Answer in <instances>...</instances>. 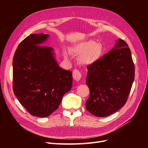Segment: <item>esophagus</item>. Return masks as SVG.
Listing matches in <instances>:
<instances>
[{"label": "esophagus", "instance_id": "obj_1", "mask_svg": "<svg viewBox=\"0 0 148 148\" xmlns=\"http://www.w3.org/2000/svg\"><path fill=\"white\" fill-rule=\"evenodd\" d=\"M73 77L76 82H78L82 78V74L78 70H74L73 71Z\"/></svg>", "mask_w": 148, "mask_h": 148}]
</instances>
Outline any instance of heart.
I'll return each mask as SVG.
<instances>
[{"label":"heart","mask_w":148,"mask_h":148,"mask_svg":"<svg viewBox=\"0 0 148 148\" xmlns=\"http://www.w3.org/2000/svg\"><path fill=\"white\" fill-rule=\"evenodd\" d=\"M71 52L74 54L79 55V61L84 65H92L100 59L103 52V46L99 42H96L92 40H88L78 43L71 48ZM68 57L69 53H65Z\"/></svg>","instance_id":"b5f03b06"}]
</instances>
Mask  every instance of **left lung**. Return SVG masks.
Returning a JSON list of instances; mask_svg holds the SVG:
<instances>
[{
  "instance_id": "1",
  "label": "left lung",
  "mask_w": 148,
  "mask_h": 148,
  "mask_svg": "<svg viewBox=\"0 0 148 148\" xmlns=\"http://www.w3.org/2000/svg\"><path fill=\"white\" fill-rule=\"evenodd\" d=\"M87 69L86 83L90 95L86 109L93 115L104 117L122 108L135 78V66L127 44L119 39L113 49Z\"/></svg>"
}]
</instances>
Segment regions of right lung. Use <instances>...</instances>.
Returning a JSON list of instances; mask_svg holds the SVG:
<instances>
[{"instance_id":"obj_1","label":"right lung","mask_w":148,"mask_h":148,"mask_svg":"<svg viewBox=\"0 0 148 148\" xmlns=\"http://www.w3.org/2000/svg\"><path fill=\"white\" fill-rule=\"evenodd\" d=\"M49 34H31L18 46L13 59V89L34 116L46 117L59 107L72 87V71L60 68L54 49L42 46Z\"/></svg>"}]
</instances>
